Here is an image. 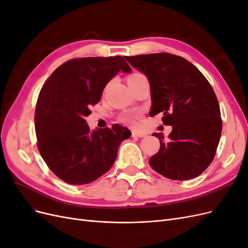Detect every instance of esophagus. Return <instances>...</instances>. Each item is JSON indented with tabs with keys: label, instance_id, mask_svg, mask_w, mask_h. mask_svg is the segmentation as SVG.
I'll list each match as a JSON object with an SVG mask.
<instances>
[{
	"label": "esophagus",
	"instance_id": "esophagus-1",
	"mask_svg": "<svg viewBox=\"0 0 248 248\" xmlns=\"http://www.w3.org/2000/svg\"><path fill=\"white\" fill-rule=\"evenodd\" d=\"M145 136H146V134H145L144 132L137 131V130L132 131V137H133V138H144Z\"/></svg>",
	"mask_w": 248,
	"mask_h": 248
}]
</instances>
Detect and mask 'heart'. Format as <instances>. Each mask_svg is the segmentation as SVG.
Here are the masks:
<instances>
[{
	"label": "heart",
	"mask_w": 248,
	"mask_h": 248,
	"mask_svg": "<svg viewBox=\"0 0 248 248\" xmlns=\"http://www.w3.org/2000/svg\"><path fill=\"white\" fill-rule=\"evenodd\" d=\"M144 78L145 77L141 76V74H140V73H133L128 78V81L140 79V78ZM134 118H136V115H134L133 112H125V114H123L121 117H120V121H121L122 123L131 125V124L134 123Z\"/></svg>",
	"instance_id": "b5f03b06"
}]
</instances>
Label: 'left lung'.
Listing matches in <instances>:
<instances>
[{
  "instance_id": "left-lung-1",
  "label": "left lung",
  "mask_w": 248,
  "mask_h": 248,
  "mask_svg": "<svg viewBox=\"0 0 248 248\" xmlns=\"http://www.w3.org/2000/svg\"><path fill=\"white\" fill-rule=\"evenodd\" d=\"M125 59L149 79L150 116L161 112L163 124L172 126L167 141L161 133L153 134L160 149L150 166L171 180L200 176L214 158L222 129L219 103L210 82L186 59L168 52Z\"/></svg>"
}]
</instances>
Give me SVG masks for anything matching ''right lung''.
<instances>
[{
  "label": "right lung",
  "instance_id": "right-lung-1",
  "mask_svg": "<svg viewBox=\"0 0 248 248\" xmlns=\"http://www.w3.org/2000/svg\"><path fill=\"white\" fill-rule=\"evenodd\" d=\"M130 66L121 56L72 59L51 73L37 99V147L49 170L64 182L95 181L112 167L121 142L131 132L121 125L91 131L85 118L103 89Z\"/></svg>",
  "mask_w": 248,
  "mask_h": 248
}]
</instances>
